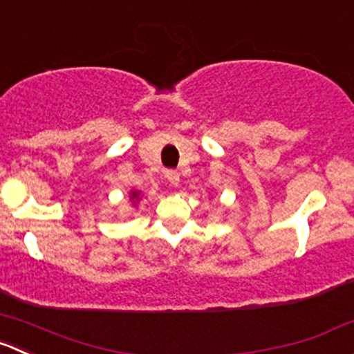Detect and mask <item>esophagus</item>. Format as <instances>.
Masks as SVG:
<instances>
[{"label": "esophagus", "instance_id": "obj_1", "mask_svg": "<svg viewBox=\"0 0 354 354\" xmlns=\"http://www.w3.org/2000/svg\"><path fill=\"white\" fill-rule=\"evenodd\" d=\"M166 178L173 187H178V185H180V173H178V171H166Z\"/></svg>", "mask_w": 354, "mask_h": 354}]
</instances>
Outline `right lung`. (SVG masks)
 I'll return each instance as SVG.
<instances>
[{"instance_id":"add662e5","label":"right lung","mask_w":354,"mask_h":354,"mask_svg":"<svg viewBox=\"0 0 354 354\" xmlns=\"http://www.w3.org/2000/svg\"><path fill=\"white\" fill-rule=\"evenodd\" d=\"M140 197H142V192L138 190H131V194H129V198L133 201V204H136L140 201Z\"/></svg>"}]
</instances>
